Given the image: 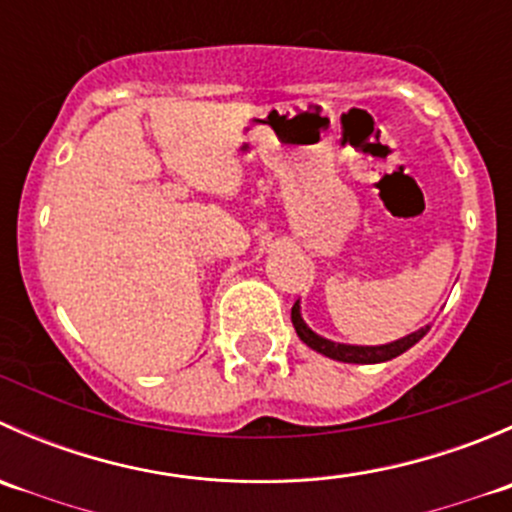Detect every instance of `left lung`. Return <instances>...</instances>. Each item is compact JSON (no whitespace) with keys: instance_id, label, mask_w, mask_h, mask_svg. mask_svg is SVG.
<instances>
[{"instance_id":"left-lung-1","label":"left lung","mask_w":512,"mask_h":512,"mask_svg":"<svg viewBox=\"0 0 512 512\" xmlns=\"http://www.w3.org/2000/svg\"><path fill=\"white\" fill-rule=\"evenodd\" d=\"M292 324H294V329H297V337L302 339L307 347H312L314 352L329 356V359L344 361V364H379V361H389V359H394V356L404 354L406 349L414 347L418 339L426 337V332H428V327H421L418 332L409 334V337L396 339V342H391V344H381V347H354V344L329 342V339L319 337V334H314L312 329L304 324L302 312H299V302H294V307H292Z\"/></svg>"}]
</instances>
